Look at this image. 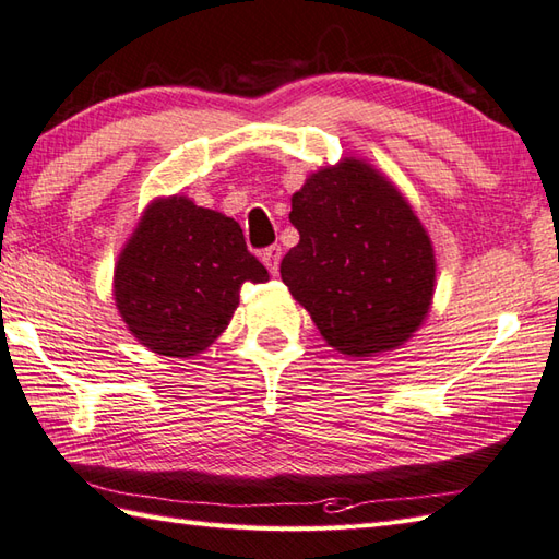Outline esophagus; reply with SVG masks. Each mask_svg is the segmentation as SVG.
Masks as SVG:
<instances>
[{
	"mask_svg": "<svg viewBox=\"0 0 559 559\" xmlns=\"http://www.w3.org/2000/svg\"><path fill=\"white\" fill-rule=\"evenodd\" d=\"M281 257H283V249L278 245H271V247L264 249V252H261V261H264L266 269L273 273V276H276V273H278Z\"/></svg>",
	"mask_w": 559,
	"mask_h": 559,
	"instance_id": "34e87169",
	"label": "esophagus"
}]
</instances>
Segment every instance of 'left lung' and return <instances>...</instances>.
<instances>
[{
    "label": "left lung",
    "mask_w": 559,
    "mask_h": 559,
    "mask_svg": "<svg viewBox=\"0 0 559 559\" xmlns=\"http://www.w3.org/2000/svg\"><path fill=\"white\" fill-rule=\"evenodd\" d=\"M300 242L281 278L319 334L350 358L406 343L435 293V249L411 204L370 163L343 158L293 194Z\"/></svg>",
    "instance_id": "1"
}]
</instances>
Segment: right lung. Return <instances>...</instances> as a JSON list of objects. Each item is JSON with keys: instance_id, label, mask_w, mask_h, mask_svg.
I'll return each instance as SVG.
<instances>
[{"instance_id": "obj_1", "label": "right lung", "mask_w": 559, "mask_h": 559, "mask_svg": "<svg viewBox=\"0 0 559 559\" xmlns=\"http://www.w3.org/2000/svg\"><path fill=\"white\" fill-rule=\"evenodd\" d=\"M269 271L240 223L187 197L156 199L115 266V302L127 329L168 358L206 350L230 324L242 283Z\"/></svg>"}]
</instances>
